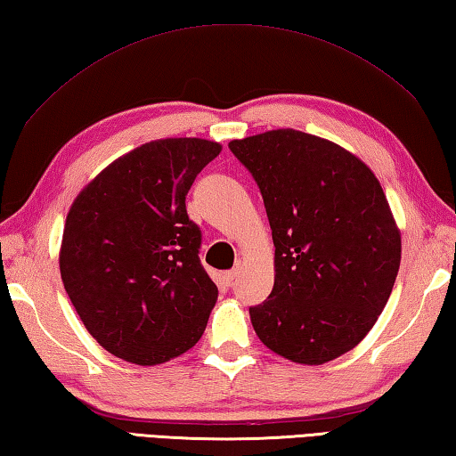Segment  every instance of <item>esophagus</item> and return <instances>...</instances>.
Here are the masks:
<instances>
[{"label": "esophagus", "instance_id": "obj_1", "mask_svg": "<svg viewBox=\"0 0 456 456\" xmlns=\"http://www.w3.org/2000/svg\"><path fill=\"white\" fill-rule=\"evenodd\" d=\"M236 276H238V270L224 272V273H222V281H224L226 286H232V283H234V280H236Z\"/></svg>", "mask_w": 456, "mask_h": 456}]
</instances>
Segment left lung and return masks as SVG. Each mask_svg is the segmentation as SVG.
I'll return each instance as SVG.
<instances>
[{
    "label": "left lung",
    "mask_w": 456,
    "mask_h": 456,
    "mask_svg": "<svg viewBox=\"0 0 456 456\" xmlns=\"http://www.w3.org/2000/svg\"><path fill=\"white\" fill-rule=\"evenodd\" d=\"M228 147L260 188L276 246L254 331L294 363L333 362L373 328L399 272L401 232L379 180L339 144L294 128Z\"/></svg>",
    "instance_id": "8db88e82"
}]
</instances>
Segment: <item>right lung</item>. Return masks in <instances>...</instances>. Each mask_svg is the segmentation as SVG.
I'll return each mask as SVG.
<instances>
[{"mask_svg": "<svg viewBox=\"0 0 456 456\" xmlns=\"http://www.w3.org/2000/svg\"><path fill=\"white\" fill-rule=\"evenodd\" d=\"M206 139H160L101 170L69 208L59 270L87 331L109 354L159 365L194 347L218 288L188 218L196 175L220 154Z\"/></svg>", "mask_w": 456, "mask_h": 456, "instance_id": "1", "label": "right lung"}]
</instances>
